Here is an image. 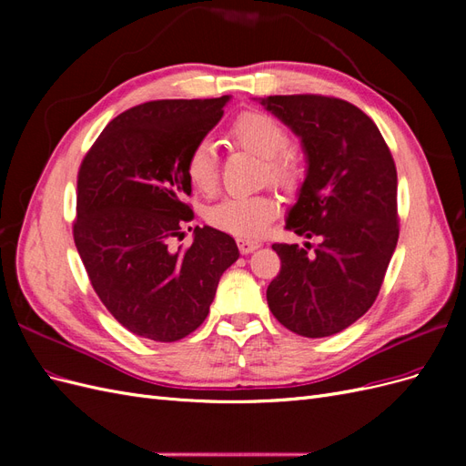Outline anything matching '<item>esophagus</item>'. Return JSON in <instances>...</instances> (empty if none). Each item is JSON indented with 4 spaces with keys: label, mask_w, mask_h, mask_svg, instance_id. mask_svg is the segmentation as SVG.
<instances>
[{
    "label": "esophagus",
    "mask_w": 466,
    "mask_h": 466,
    "mask_svg": "<svg viewBox=\"0 0 466 466\" xmlns=\"http://www.w3.org/2000/svg\"><path fill=\"white\" fill-rule=\"evenodd\" d=\"M237 245H238V250H241L243 255H250L252 250H257L260 247V243L252 241V238H237Z\"/></svg>",
    "instance_id": "esophagus-1"
}]
</instances>
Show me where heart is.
Returning a JSON list of instances; mask_svg holds the SVG:
<instances>
[{"label":"heart","instance_id":"heart-1","mask_svg":"<svg viewBox=\"0 0 466 466\" xmlns=\"http://www.w3.org/2000/svg\"><path fill=\"white\" fill-rule=\"evenodd\" d=\"M231 137L238 146L266 159L268 173L276 185H293L298 165L286 151L289 136L276 118L264 112H243L231 126ZM185 173L190 185L202 194H211L218 188V153L209 139H202L188 151ZM276 214L278 200L268 194L229 196L209 208L208 221L233 237L257 238L268 231Z\"/></svg>","mask_w":466,"mask_h":466}]
</instances>
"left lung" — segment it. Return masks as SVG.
Segmentation results:
<instances>
[{"mask_svg": "<svg viewBox=\"0 0 466 466\" xmlns=\"http://www.w3.org/2000/svg\"><path fill=\"white\" fill-rule=\"evenodd\" d=\"M258 103L301 139L305 180L286 228L311 243L272 245L279 274L266 289L291 332L324 338L368 313L399 241L397 167L375 122L342 98L274 95Z\"/></svg>", "mask_w": 466, "mask_h": 466, "instance_id": "1", "label": "left lung"}]
</instances>
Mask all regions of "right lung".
Listing matches in <instances>:
<instances>
[{
	"instance_id": "1",
	"label": "right lung",
	"mask_w": 466,
	"mask_h": 466,
	"mask_svg": "<svg viewBox=\"0 0 466 466\" xmlns=\"http://www.w3.org/2000/svg\"><path fill=\"white\" fill-rule=\"evenodd\" d=\"M231 95L151 101L122 112L96 137L77 175L74 238L98 299L124 329L177 342L200 327L235 238L209 225L187 250L171 241L194 218L188 151L223 116ZM190 231V229H188Z\"/></svg>"
}]
</instances>
